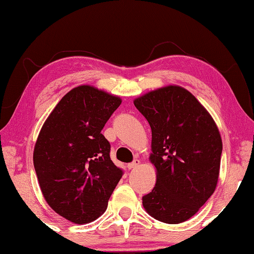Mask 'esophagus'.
I'll return each mask as SVG.
<instances>
[{
	"label": "esophagus",
	"mask_w": 254,
	"mask_h": 254,
	"mask_svg": "<svg viewBox=\"0 0 254 254\" xmlns=\"http://www.w3.org/2000/svg\"><path fill=\"white\" fill-rule=\"evenodd\" d=\"M140 164V161L139 160H134V161H132L131 163H128L127 164V169H134V168H137V166Z\"/></svg>",
	"instance_id": "esophagus-1"
}]
</instances>
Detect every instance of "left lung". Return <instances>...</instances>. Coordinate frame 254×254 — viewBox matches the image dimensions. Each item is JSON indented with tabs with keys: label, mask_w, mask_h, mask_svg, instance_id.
<instances>
[{
	"label": "left lung",
	"mask_w": 254,
	"mask_h": 254,
	"mask_svg": "<svg viewBox=\"0 0 254 254\" xmlns=\"http://www.w3.org/2000/svg\"><path fill=\"white\" fill-rule=\"evenodd\" d=\"M151 128L155 187L142 196L151 217L165 224L188 220L217 187L222 153L213 119L186 89L170 85L134 100Z\"/></svg>",
	"instance_id": "obj_1"
}]
</instances>
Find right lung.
Segmentation results:
<instances>
[{"label": "right lung", "instance_id": "1", "mask_svg": "<svg viewBox=\"0 0 254 254\" xmlns=\"http://www.w3.org/2000/svg\"><path fill=\"white\" fill-rule=\"evenodd\" d=\"M119 97L90 85L70 90L45 121L34 148V168L49 205L75 224H88L107 209L123 176L101 133Z\"/></svg>", "mask_w": 254, "mask_h": 254}]
</instances>
